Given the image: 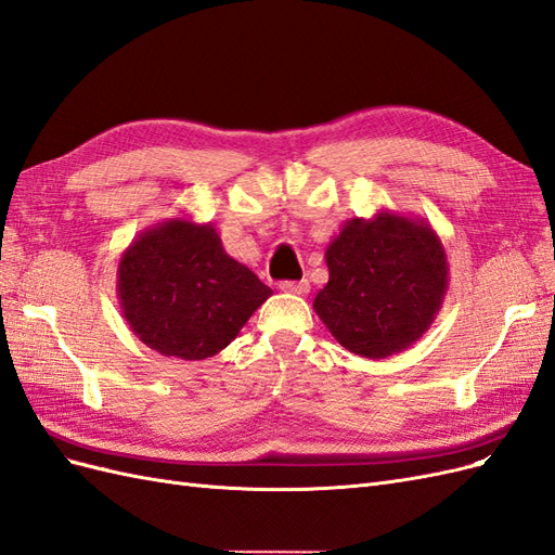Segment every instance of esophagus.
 Wrapping results in <instances>:
<instances>
[{"mask_svg":"<svg viewBox=\"0 0 555 555\" xmlns=\"http://www.w3.org/2000/svg\"><path fill=\"white\" fill-rule=\"evenodd\" d=\"M280 289L287 292V294H308L310 282L308 280H282Z\"/></svg>","mask_w":555,"mask_h":555,"instance_id":"1","label":"esophagus"}]
</instances>
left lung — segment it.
<instances>
[{
  "instance_id": "obj_1",
  "label": "left lung",
  "mask_w": 555,
  "mask_h": 555,
  "mask_svg": "<svg viewBox=\"0 0 555 555\" xmlns=\"http://www.w3.org/2000/svg\"><path fill=\"white\" fill-rule=\"evenodd\" d=\"M328 282L314 312L351 354L386 359L412 347L449 287L447 251L422 217L379 210L351 217L326 247Z\"/></svg>"
}]
</instances>
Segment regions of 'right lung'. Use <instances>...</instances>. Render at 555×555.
I'll list each match as a JSON object with an SVG mask.
<instances>
[{
    "label": "right lung",
    "instance_id": "add662e5",
    "mask_svg": "<svg viewBox=\"0 0 555 555\" xmlns=\"http://www.w3.org/2000/svg\"><path fill=\"white\" fill-rule=\"evenodd\" d=\"M271 294L227 255L210 222H157L117 263V298L129 328L150 349L182 361L222 351Z\"/></svg>",
    "mask_w": 555,
    "mask_h": 555
}]
</instances>
